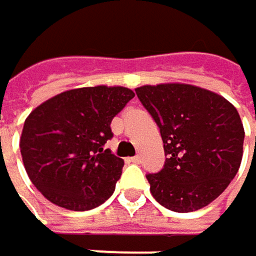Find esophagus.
Listing matches in <instances>:
<instances>
[{
	"label": "esophagus",
	"mask_w": 256,
	"mask_h": 256,
	"mask_svg": "<svg viewBox=\"0 0 256 256\" xmlns=\"http://www.w3.org/2000/svg\"><path fill=\"white\" fill-rule=\"evenodd\" d=\"M128 161H130V162H133V164H139V162H140V156H139V155L132 156V158H128Z\"/></svg>",
	"instance_id": "1"
}]
</instances>
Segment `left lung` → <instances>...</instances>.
I'll return each mask as SVG.
<instances>
[{
  "label": "left lung",
  "mask_w": 256,
  "mask_h": 256,
  "mask_svg": "<svg viewBox=\"0 0 256 256\" xmlns=\"http://www.w3.org/2000/svg\"><path fill=\"white\" fill-rule=\"evenodd\" d=\"M134 90L160 128L167 155L161 172L146 174L152 196L174 212L206 206L242 162L244 130L238 110L221 95L184 83Z\"/></svg>",
  "instance_id": "left-lung-1"
}]
</instances>
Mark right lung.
I'll use <instances>...</instances> for the list:
<instances>
[{"label": "right lung", "instance_id": "add662e5", "mask_svg": "<svg viewBox=\"0 0 256 256\" xmlns=\"http://www.w3.org/2000/svg\"><path fill=\"white\" fill-rule=\"evenodd\" d=\"M134 96L123 86L66 90L24 122L20 152L36 189L61 208L88 211L112 195L124 161L104 150L111 122Z\"/></svg>", "mask_w": 256, "mask_h": 256}]
</instances>
